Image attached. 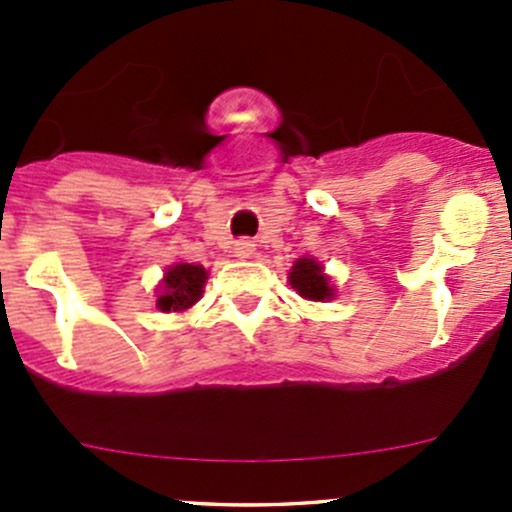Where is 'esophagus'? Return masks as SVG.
<instances>
[{
	"instance_id": "esophagus-1",
	"label": "esophagus",
	"mask_w": 512,
	"mask_h": 512,
	"mask_svg": "<svg viewBox=\"0 0 512 512\" xmlns=\"http://www.w3.org/2000/svg\"><path fill=\"white\" fill-rule=\"evenodd\" d=\"M252 255H255V243H252V240H238V243H235V257L250 260Z\"/></svg>"
}]
</instances>
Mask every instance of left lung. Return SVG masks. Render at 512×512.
<instances>
[{
  "mask_svg": "<svg viewBox=\"0 0 512 512\" xmlns=\"http://www.w3.org/2000/svg\"><path fill=\"white\" fill-rule=\"evenodd\" d=\"M291 289L308 301H330L335 296L330 277L323 272V265L313 257H299L289 272Z\"/></svg>",
  "mask_w": 512,
  "mask_h": 512,
  "instance_id": "obj_1",
  "label": "left lung"
}]
</instances>
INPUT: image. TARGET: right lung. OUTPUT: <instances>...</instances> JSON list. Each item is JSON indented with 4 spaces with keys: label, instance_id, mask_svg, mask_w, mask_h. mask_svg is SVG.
Listing matches in <instances>:
<instances>
[{
    "label": "right lung",
    "instance_id": "1",
    "mask_svg": "<svg viewBox=\"0 0 512 512\" xmlns=\"http://www.w3.org/2000/svg\"><path fill=\"white\" fill-rule=\"evenodd\" d=\"M206 279H209V272H206L201 265H194V262H177L165 272L160 284V296H157V308L165 313H177L192 308L196 301L204 294Z\"/></svg>",
    "mask_w": 512,
    "mask_h": 512
}]
</instances>
